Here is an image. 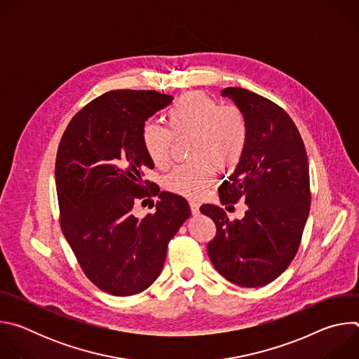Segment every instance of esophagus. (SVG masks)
<instances>
[{
  "label": "esophagus",
  "mask_w": 359,
  "mask_h": 359,
  "mask_svg": "<svg viewBox=\"0 0 359 359\" xmlns=\"http://www.w3.org/2000/svg\"><path fill=\"white\" fill-rule=\"evenodd\" d=\"M200 204L197 203V201H190V209H191V213L194 215V216H197L198 213H200Z\"/></svg>",
  "instance_id": "34e87169"
}]
</instances>
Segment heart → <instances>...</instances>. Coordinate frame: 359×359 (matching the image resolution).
<instances>
[{
  "label": "heart",
  "mask_w": 359,
  "mask_h": 359,
  "mask_svg": "<svg viewBox=\"0 0 359 359\" xmlns=\"http://www.w3.org/2000/svg\"><path fill=\"white\" fill-rule=\"evenodd\" d=\"M166 128L146 125L140 140L149 161L156 168L168 165L173 137L190 136L189 158L193 161L175 168L166 177L169 191L198 198L212 184L216 166L234 168L245 150L248 128L244 114L236 107H222L203 92L180 96L165 115Z\"/></svg>",
  "instance_id": "heart-1"
}]
</instances>
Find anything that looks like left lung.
I'll use <instances>...</instances> for the list:
<instances>
[{
  "mask_svg": "<svg viewBox=\"0 0 359 359\" xmlns=\"http://www.w3.org/2000/svg\"><path fill=\"white\" fill-rule=\"evenodd\" d=\"M244 114L247 144L240 162L219 187L222 204L245 201L241 220L204 204L201 213L217 227L208 245L215 269L240 287H263L281 276L298 251L309 219V158L292 119L274 102L243 88H226Z\"/></svg>",
  "mask_w": 359,
  "mask_h": 359,
  "instance_id": "obj_1",
  "label": "left lung"
}]
</instances>
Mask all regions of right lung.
Returning a JSON list of instances; mask_svg holds the SVG:
<instances>
[{
	"instance_id": "1",
	"label": "right lung",
	"mask_w": 359,
	"mask_h": 359,
	"mask_svg": "<svg viewBox=\"0 0 359 359\" xmlns=\"http://www.w3.org/2000/svg\"><path fill=\"white\" fill-rule=\"evenodd\" d=\"M173 100L156 90H111L69 122L61 139L55 182L61 229L86 277L102 291L126 297L153 284L169 241L190 217L182 196L162 191L155 215H132L155 168L143 150L144 122Z\"/></svg>"
}]
</instances>
